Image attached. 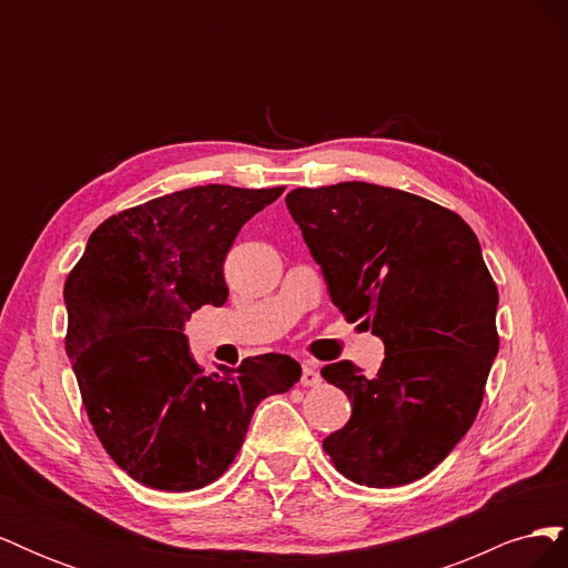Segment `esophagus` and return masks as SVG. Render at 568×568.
I'll list each match as a JSON object with an SVG mask.
<instances>
[{
    "label": "esophagus",
    "instance_id": "obj_1",
    "mask_svg": "<svg viewBox=\"0 0 568 568\" xmlns=\"http://www.w3.org/2000/svg\"><path fill=\"white\" fill-rule=\"evenodd\" d=\"M320 372L315 367V363H303V372H301V386H320Z\"/></svg>",
    "mask_w": 568,
    "mask_h": 568
}]
</instances>
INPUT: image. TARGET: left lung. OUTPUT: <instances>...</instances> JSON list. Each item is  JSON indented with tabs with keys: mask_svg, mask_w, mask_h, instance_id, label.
<instances>
[{
	"mask_svg": "<svg viewBox=\"0 0 568 568\" xmlns=\"http://www.w3.org/2000/svg\"><path fill=\"white\" fill-rule=\"evenodd\" d=\"M286 209L332 303L386 348L374 376L348 359L322 369L353 405L322 448L359 486L412 484L469 432L500 348L478 239L443 205L367 182L298 186Z\"/></svg>",
	"mask_w": 568,
	"mask_h": 568,
	"instance_id": "obj_1",
	"label": "left lung"
}]
</instances>
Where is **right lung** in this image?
Listing matches in <instances>:
<instances>
[{
  "label": "right lung",
  "instance_id": "add662e5",
  "mask_svg": "<svg viewBox=\"0 0 568 568\" xmlns=\"http://www.w3.org/2000/svg\"><path fill=\"white\" fill-rule=\"evenodd\" d=\"M284 186L205 184L151 199L92 232L63 286L82 405L120 469L156 490L186 493L227 471L257 403L301 379L294 357H246L205 374L184 322L230 296L225 255Z\"/></svg>",
  "mask_w": 568,
  "mask_h": 568
}]
</instances>
